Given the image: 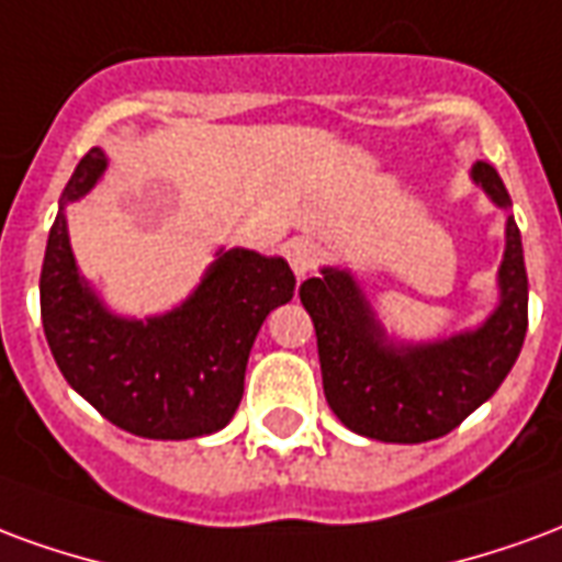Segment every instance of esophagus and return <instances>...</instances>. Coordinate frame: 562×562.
<instances>
[{"mask_svg": "<svg viewBox=\"0 0 562 562\" xmlns=\"http://www.w3.org/2000/svg\"><path fill=\"white\" fill-rule=\"evenodd\" d=\"M286 260H290V269L296 272V278H308L323 260V248L314 239H296L290 248H286Z\"/></svg>", "mask_w": 562, "mask_h": 562, "instance_id": "esophagus-1", "label": "esophagus"}]
</instances>
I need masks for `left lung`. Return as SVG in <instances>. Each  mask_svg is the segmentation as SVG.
<instances>
[{
	"mask_svg": "<svg viewBox=\"0 0 562 562\" xmlns=\"http://www.w3.org/2000/svg\"><path fill=\"white\" fill-rule=\"evenodd\" d=\"M473 182L509 209L497 170L473 164ZM499 305L479 329L434 344L389 341L366 293L347 269L326 266L299 286L314 321L323 392L350 431L383 443H425L458 428L499 389L527 335V269L521 233L506 218Z\"/></svg>",
	"mask_w": 562,
	"mask_h": 562,
	"instance_id": "1",
	"label": "left lung"
}]
</instances>
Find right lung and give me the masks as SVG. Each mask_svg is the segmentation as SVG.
<instances>
[{
    "mask_svg": "<svg viewBox=\"0 0 562 562\" xmlns=\"http://www.w3.org/2000/svg\"><path fill=\"white\" fill-rule=\"evenodd\" d=\"M108 155L89 149L68 179L41 266V323L56 366L104 419L149 440L221 431L239 407L245 366L269 311L293 299L281 257L221 248L203 281L161 317H119L74 263L65 206L89 194Z\"/></svg>",
    "mask_w": 562,
    "mask_h": 562,
    "instance_id": "right-lung-1",
    "label": "right lung"
}]
</instances>
